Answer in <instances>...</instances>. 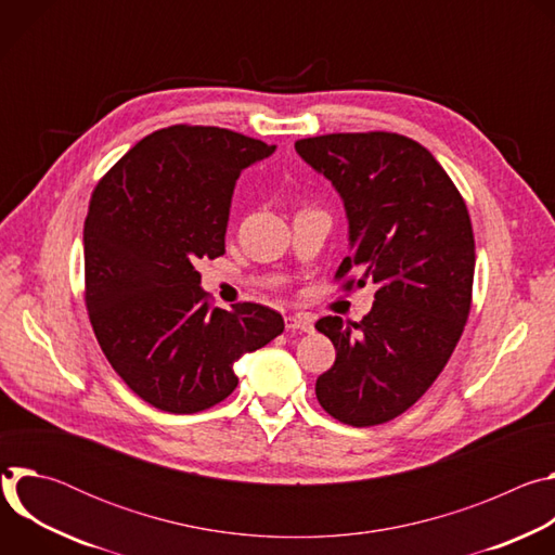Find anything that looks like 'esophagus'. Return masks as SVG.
Returning a JSON list of instances; mask_svg holds the SVG:
<instances>
[{
	"instance_id": "1",
	"label": "esophagus",
	"mask_w": 555,
	"mask_h": 555,
	"mask_svg": "<svg viewBox=\"0 0 555 555\" xmlns=\"http://www.w3.org/2000/svg\"><path fill=\"white\" fill-rule=\"evenodd\" d=\"M285 330L287 332H305V334H311L313 332V325L309 319H305V315H285Z\"/></svg>"
}]
</instances>
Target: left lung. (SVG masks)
Segmentation results:
<instances>
[{"label": "left lung", "mask_w": 555, "mask_h": 555, "mask_svg": "<svg viewBox=\"0 0 555 555\" xmlns=\"http://www.w3.org/2000/svg\"><path fill=\"white\" fill-rule=\"evenodd\" d=\"M294 146L347 208L351 255L334 279L343 289L375 285L360 323H315L336 347L315 398L343 424L377 426L422 398L463 334L474 281L469 212L433 153L406 135L327 133Z\"/></svg>", "instance_id": "obj_1"}]
</instances>
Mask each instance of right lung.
Wrapping results in <instances>:
<instances>
[{
  "instance_id": "add662e5",
  "label": "right lung",
  "mask_w": 555,
  "mask_h": 555,
  "mask_svg": "<svg viewBox=\"0 0 555 555\" xmlns=\"http://www.w3.org/2000/svg\"><path fill=\"white\" fill-rule=\"evenodd\" d=\"M274 144L173 125L129 149L96 184L83 228L86 305L112 369L157 411L193 415L236 386L234 360L283 334L259 302L219 309L197 259L225 253L232 189Z\"/></svg>"
}]
</instances>
